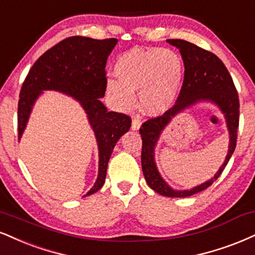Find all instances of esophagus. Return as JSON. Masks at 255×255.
I'll list each match as a JSON object with an SVG mask.
<instances>
[{
  "mask_svg": "<svg viewBox=\"0 0 255 255\" xmlns=\"http://www.w3.org/2000/svg\"><path fill=\"white\" fill-rule=\"evenodd\" d=\"M140 126H141V120H140V118H134L133 119V121H131V129L133 130H137L140 128Z\"/></svg>",
  "mask_w": 255,
  "mask_h": 255,
  "instance_id": "34e87169",
  "label": "esophagus"
}]
</instances>
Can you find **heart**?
Instances as JSON below:
<instances>
[{"mask_svg":"<svg viewBox=\"0 0 255 255\" xmlns=\"http://www.w3.org/2000/svg\"><path fill=\"white\" fill-rule=\"evenodd\" d=\"M119 79L107 82V93L120 108L134 102L133 91H140V103L149 114H159L172 106L184 79V64L177 52L168 48L135 47L118 58Z\"/></svg>","mask_w":255,"mask_h":255,"instance_id":"1","label":"heart"}]
</instances>
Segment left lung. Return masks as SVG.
<instances>
[{
    "mask_svg": "<svg viewBox=\"0 0 255 255\" xmlns=\"http://www.w3.org/2000/svg\"><path fill=\"white\" fill-rule=\"evenodd\" d=\"M168 44L179 48L184 61V81L179 95L172 108L162 115L152 118L143 122L140 127L142 137V151H141V166L145 179L149 188L155 192L166 197H189L203 191L221 176L228 164L229 159L235 151L236 139H238L239 116H240V102L234 82L225 64L219 57L211 52L180 39H167ZM201 99L211 100L220 107L225 114L229 125L231 143L229 154L224 165L214 178L191 190L176 192L163 182L158 174L154 162V146L161 130L178 112Z\"/></svg>",
    "mask_w": 255,
    "mask_h": 255,
    "instance_id": "obj_1",
    "label": "left lung"
}]
</instances>
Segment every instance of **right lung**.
I'll use <instances>...</instances> for the list:
<instances>
[{"mask_svg":"<svg viewBox=\"0 0 255 255\" xmlns=\"http://www.w3.org/2000/svg\"><path fill=\"white\" fill-rule=\"evenodd\" d=\"M118 39L70 36L47 50L30 67L17 104V134L22 135L29 113L42 90H58L77 98L89 116L100 149V170L93 195L106 182L107 166L118 140L130 128L131 119L108 112L100 98L107 89V59Z\"/></svg>","mask_w":255,"mask_h":255,"instance_id":"obj_1","label":"right lung"}]
</instances>
